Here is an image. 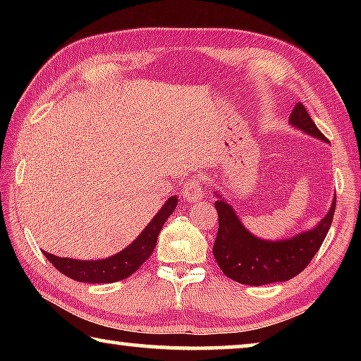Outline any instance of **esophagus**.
Listing matches in <instances>:
<instances>
[{"label": "esophagus", "instance_id": "1", "mask_svg": "<svg viewBox=\"0 0 361 361\" xmlns=\"http://www.w3.org/2000/svg\"><path fill=\"white\" fill-rule=\"evenodd\" d=\"M181 197L186 200V202H199L200 199L204 197V188L202 183L199 178H194L186 183V186L183 188Z\"/></svg>", "mask_w": 361, "mask_h": 361}]
</instances>
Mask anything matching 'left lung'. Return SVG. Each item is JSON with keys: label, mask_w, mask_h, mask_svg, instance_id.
<instances>
[{"label": "left lung", "mask_w": 361, "mask_h": 361, "mask_svg": "<svg viewBox=\"0 0 361 361\" xmlns=\"http://www.w3.org/2000/svg\"><path fill=\"white\" fill-rule=\"evenodd\" d=\"M288 124L310 137L326 142L325 135L317 129L315 122L301 103H296L293 108ZM213 195L218 197L215 207L219 224L213 256L226 277L253 286L286 282L302 272L325 240L336 207L334 195L328 213L314 228L288 239L266 240L253 235L243 226L239 215L221 194L215 191Z\"/></svg>", "instance_id": "8db88e82"}]
</instances>
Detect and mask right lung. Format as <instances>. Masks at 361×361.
<instances>
[{
	"label": "right lung",
	"mask_w": 361,
	"mask_h": 361,
	"mask_svg": "<svg viewBox=\"0 0 361 361\" xmlns=\"http://www.w3.org/2000/svg\"><path fill=\"white\" fill-rule=\"evenodd\" d=\"M178 204V197L172 195L167 202L161 207L154 218L151 219L148 226L140 232V235L133 240L129 247L122 252L116 253L105 259H73V258H60V256L44 252L46 258L52 262V266L76 282L84 283H113L130 277L138 267L149 258L152 250L156 248L157 235L162 226L166 224L167 218L172 215Z\"/></svg>",
	"instance_id": "obj_1"
}]
</instances>
